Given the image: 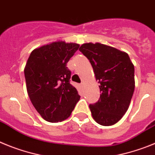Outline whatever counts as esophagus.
I'll list each match as a JSON object with an SVG mask.
<instances>
[{"label": "esophagus", "mask_w": 155, "mask_h": 155, "mask_svg": "<svg viewBox=\"0 0 155 155\" xmlns=\"http://www.w3.org/2000/svg\"><path fill=\"white\" fill-rule=\"evenodd\" d=\"M80 85H81V87L82 88H83V87H84V82H81V83Z\"/></svg>", "instance_id": "obj_1"}]
</instances>
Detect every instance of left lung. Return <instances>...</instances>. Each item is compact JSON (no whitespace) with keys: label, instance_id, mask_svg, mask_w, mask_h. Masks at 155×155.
<instances>
[{"label":"left lung","instance_id":"obj_1","mask_svg":"<svg viewBox=\"0 0 155 155\" xmlns=\"http://www.w3.org/2000/svg\"><path fill=\"white\" fill-rule=\"evenodd\" d=\"M91 63L101 94L89 105L94 121L112 126L127 113L135 87L134 66L126 52L100 42H87L79 49Z\"/></svg>","mask_w":155,"mask_h":155}]
</instances>
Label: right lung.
<instances>
[{"mask_svg": "<svg viewBox=\"0 0 155 155\" xmlns=\"http://www.w3.org/2000/svg\"><path fill=\"white\" fill-rule=\"evenodd\" d=\"M80 45L58 40L31 51L24 73L31 102L45 120L64 121L71 116L80 95L70 84L67 63Z\"/></svg>", "mask_w": 155, "mask_h": 155, "instance_id": "right-lung-1", "label": "right lung"}]
</instances>
